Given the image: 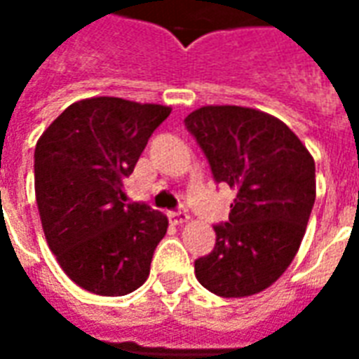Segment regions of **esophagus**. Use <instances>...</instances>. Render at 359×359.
I'll return each instance as SVG.
<instances>
[{"mask_svg":"<svg viewBox=\"0 0 359 359\" xmlns=\"http://www.w3.org/2000/svg\"><path fill=\"white\" fill-rule=\"evenodd\" d=\"M169 219H171V223H175V225H184V223H188V215L187 213H182V211H177V213H169Z\"/></svg>","mask_w":359,"mask_h":359,"instance_id":"1","label":"esophagus"}]
</instances>
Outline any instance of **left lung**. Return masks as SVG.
Wrapping results in <instances>:
<instances>
[{"mask_svg": "<svg viewBox=\"0 0 359 359\" xmlns=\"http://www.w3.org/2000/svg\"><path fill=\"white\" fill-rule=\"evenodd\" d=\"M184 125L217 182L236 192L215 248L196 259V278L223 298L269 288L292 264L316 202V161L300 138L264 111L203 105Z\"/></svg>", "mask_w": 359, "mask_h": 359, "instance_id": "8db88e82", "label": "left lung"}]
</instances>
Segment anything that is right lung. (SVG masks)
<instances>
[{"instance_id":"add662e5","label":"right lung","mask_w":359,"mask_h":359,"mask_svg":"<svg viewBox=\"0 0 359 359\" xmlns=\"http://www.w3.org/2000/svg\"><path fill=\"white\" fill-rule=\"evenodd\" d=\"M171 107L86 97L51 123L34 149L36 203L48 246L73 283L125 296L149 275L167 233L161 211L125 203V179Z\"/></svg>"}]
</instances>
